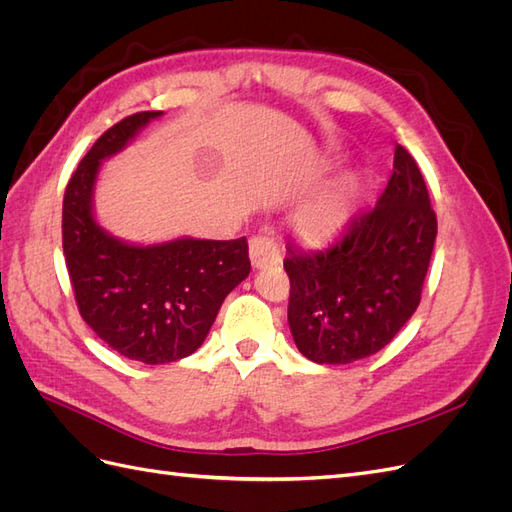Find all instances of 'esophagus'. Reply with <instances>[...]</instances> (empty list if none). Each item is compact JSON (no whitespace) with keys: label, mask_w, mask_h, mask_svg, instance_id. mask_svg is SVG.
Wrapping results in <instances>:
<instances>
[{"label":"esophagus","mask_w":512,"mask_h":512,"mask_svg":"<svg viewBox=\"0 0 512 512\" xmlns=\"http://www.w3.org/2000/svg\"><path fill=\"white\" fill-rule=\"evenodd\" d=\"M250 260L254 269H267L273 265H280L282 252L271 237H252L250 241Z\"/></svg>","instance_id":"1"}]
</instances>
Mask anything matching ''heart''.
I'll list each match as a JSON object with an SVG mask.
<instances>
[{
  "label": "heart",
  "mask_w": 512,
  "mask_h": 512,
  "mask_svg": "<svg viewBox=\"0 0 512 512\" xmlns=\"http://www.w3.org/2000/svg\"><path fill=\"white\" fill-rule=\"evenodd\" d=\"M354 192L356 190L350 185L335 188L303 207L294 218V228H297L299 237L309 243H322L335 237L350 220Z\"/></svg>",
  "instance_id": "1"
}]
</instances>
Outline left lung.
Segmentation results:
<instances>
[{
    "label": "left lung",
    "mask_w": 512,
    "mask_h": 512,
    "mask_svg": "<svg viewBox=\"0 0 512 512\" xmlns=\"http://www.w3.org/2000/svg\"><path fill=\"white\" fill-rule=\"evenodd\" d=\"M436 235L421 170L397 145L374 209L327 250L288 247V324L299 352L318 365H348L382 350L421 303Z\"/></svg>",
    "instance_id": "obj_1"
}]
</instances>
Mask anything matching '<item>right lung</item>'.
<instances>
[{
    "label": "right lung",
    "mask_w": 512,
    "mask_h": 512,
    "mask_svg": "<svg viewBox=\"0 0 512 512\" xmlns=\"http://www.w3.org/2000/svg\"><path fill=\"white\" fill-rule=\"evenodd\" d=\"M162 115L136 113L106 130L68 181L61 215L66 267L83 320L113 350L145 365L196 352L224 299L250 275L245 237L134 243L98 222L94 194L102 164Z\"/></svg>",
    "instance_id": "right-lung-1"
}]
</instances>
